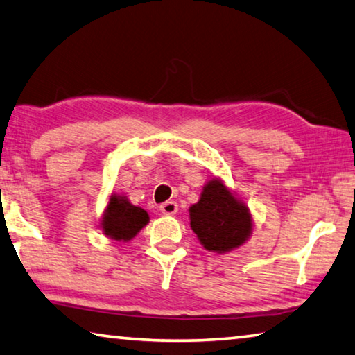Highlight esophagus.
Listing matches in <instances>:
<instances>
[{"mask_svg": "<svg viewBox=\"0 0 355 355\" xmlns=\"http://www.w3.org/2000/svg\"><path fill=\"white\" fill-rule=\"evenodd\" d=\"M159 209H161V213H164V214H175L178 211V205H177V202L167 200L164 203H161Z\"/></svg>", "mask_w": 355, "mask_h": 355, "instance_id": "obj_1", "label": "esophagus"}]
</instances>
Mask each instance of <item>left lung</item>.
Instances as JSON below:
<instances>
[{
    "instance_id": "8db88e82",
    "label": "left lung",
    "mask_w": 355,
    "mask_h": 355,
    "mask_svg": "<svg viewBox=\"0 0 355 355\" xmlns=\"http://www.w3.org/2000/svg\"><path fill=\"white\" fill-rule=\"evenodd\" d=\"M189 218L191 228L203 248L219 254L239 248L252 232L248 207L238 202L218 178L207 183L200 200L189 208Z\"/></svg>"
}]
</instances>
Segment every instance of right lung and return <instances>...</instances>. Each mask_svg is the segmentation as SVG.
<instances>
[{
  "instance_id": "obj_1",
  "label": "right lung",
  "mask_w": 355,
  "mask_h": 355,
  "mask_svg": "<svg viewBox=\"0 0 355 355\" xmlns=\"http://www.w3.org/2000/svg\"><path fill=\"white\" fill-rule=\"evenodd\" d=\"M148 222L146 209L131 205V203L120 196H111L110 203L101 220L105 235L116 241H130L135 238L142 227Z\"/></svg>"
}]
</instances>
